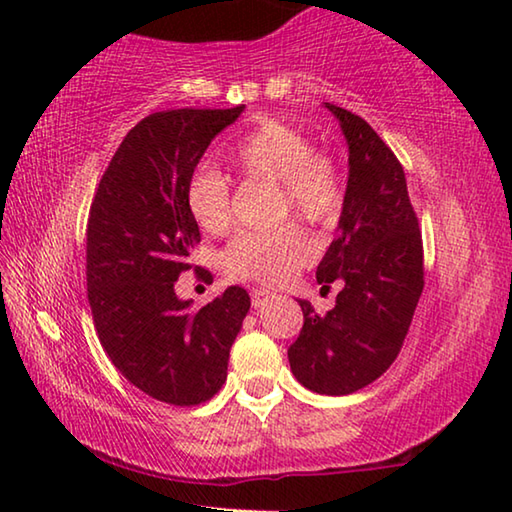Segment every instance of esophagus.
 Wrapping results in <instances>:
<instances>
[{
    "instance_id": "esophagus-1",
    "label": "esophagus",
    "mask_w": 512,
    "mask_h": 512,
    "mask_svg": "<svg viewBox=\"0 0 512 512\" xmlns=\"http://www.w3.org/2000/svg\"><path fill=\"white\" fill-rule=\"evenodd\" d=\"M271 296H273V293L268 291V289H262V287H255L253 291H250V298H253V307H255V309L262 307L264 302H266L268 298H271Z\"/></svg>"
}]
</instances>
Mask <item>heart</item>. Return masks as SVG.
I'll return each instance as SVG.
<instances>
[{"label": "heart", "mask_w": 512, "mask_h": 512, "mask_svg": "<svg viewBox=\"0 0 512 512\" xmlns=\"http://www.w3.org/2000/svg\"><path fill=\"white\" fill-rule=\"evenodd\" d=\"M228 160L248 178L280 185V210L309 225H327L343 207V180L332 158L318 153L309 137L284 121L262 119L228 151ZM192 219L205 232H223L230 223V183L221 171L201 164L185 189ZM314 257V246L298 228L250 232L225 250L232 277L282 282Z\"/></svg>", "instance_id": "heart-1"}]
</instances>
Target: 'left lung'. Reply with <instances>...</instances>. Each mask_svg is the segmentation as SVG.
Masks as SVG:
<instances>
[{"mask_svg": "<svg viewBox=\"0 0 512 512\" xmlns=\"http://www.w3.org/2000/svg\"><path fill=\"white\" fill-rule=\"evenodd\" d=\"M348 142V187L336 237L316 280L343 287L327 314L305 316L289 348L291 372L320 395H350L391 368L424 287L422 237L400 160L366 119L325 103Z\"/></svg>", "mask_w": 512, "mask_h": 512, "instance_id": "obj_1", "label": "left lung"}]
</instances>
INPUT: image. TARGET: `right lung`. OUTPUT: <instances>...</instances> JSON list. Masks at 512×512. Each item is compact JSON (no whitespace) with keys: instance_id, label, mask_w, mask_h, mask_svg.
Returning a JSON list of instances; mask_svg holds the SVG:
<instances>
[{"instance_id":"obj_1","label":"right lung","mask_w":512,"mask_h":512,"mask_svg":"<svg viewBox=\"0 0 512 512\" xmlns=\"http://www.w3.org/2000/svg\"><path fill=\"white\" fill-rule=\"evenodd\" d=\"M246 106L153 112L128 131L103 173L88 219V300L103 350L153 400L194 406L219 393L250 309L228 287L201 309L173 291L201 241L187 180Z\"/></svg>"}]
</instances>
